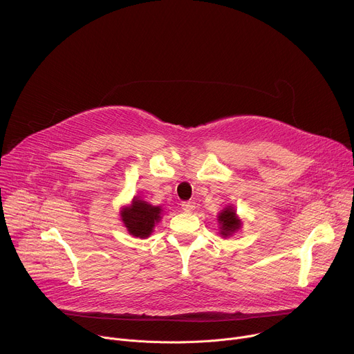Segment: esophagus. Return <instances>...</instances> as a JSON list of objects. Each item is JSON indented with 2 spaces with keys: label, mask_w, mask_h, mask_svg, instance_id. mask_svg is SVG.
Masks as SVG:
<instances>
[{
  "label": "esophagus",
  "mask_w": 354,
  "mask_h": 354,
  "mask_svg": "<svg viewBox=\"0 0 354 354\" xmlns=\"http://www.w3.org/2000/svg\"><path fill=\"white\" fill-rule=\"evenodd\" d=\"M180 206H182V210L186 212V213H190V212H193L196 209L194 201H183Z\"/></svg>",
  "instance_id": "obj_1"
}]
</instances>
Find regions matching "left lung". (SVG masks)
Returning <instances> with one entry per match:
<instances>
[{
  "label": "left lung",
  "instance_id": "1",
  "mask_svg": "<svg viewBox=\"0 0 354 354\" xmlns=\"http://www.w3.org/2000/svg\"><path fill=\"white\" fill-rule=\"evenodd\" d=\"M218 223L221 225V235H224V236L232 235L241 227V221L238 220L235 210L232 207H227L225 210H223L220 213Z\"/></svg>",
  "mask_w": 354,
  "mask_h": 354
}]
</instances>
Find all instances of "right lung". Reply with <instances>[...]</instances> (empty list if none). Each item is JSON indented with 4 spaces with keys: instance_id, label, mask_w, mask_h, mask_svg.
Returning <instances> with one entry per match:
<instances>
[{
    "instance_id": "obj_1",
    "label": "right lung",
    "mask_w": 354,
    "mask_h": 354,
    "mask_svg": "<svg viewBox=\"0 0 354 354\" xmlns=\"http://www.w3.org/2000/svg\"><path fill=\"white\" fill-rule=\"evenodd\" d=\"M122 220L131 235L147 238L153 232L156 223L161 220V209L134 198L133 205L122 212Z\"/></svg>"
}]
</instances>
